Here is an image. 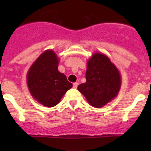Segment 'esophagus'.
Returning a JSON list of instances; mask_svg holds the SVG:
<instances>
[{
	"label": "esophagus",
	"instance_id": "34e87169",
	"mask_svg": "<svg viewBox=\"0 0 151 151\" xmlns=\"http://www.w3.org/2000/svg\"><path fill=\"white\" fill-rule=\"evenodd\" d=\"M78 85V82H75V83H73V88H77Z\"/></svg>",
	"mask_w": 151,
	"mask_h": 151
}]
</instances>
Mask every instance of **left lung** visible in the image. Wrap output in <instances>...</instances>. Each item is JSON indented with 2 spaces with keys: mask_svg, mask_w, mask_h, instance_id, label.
Listing matches in <instances>:
<instances>
[{
  "mask_svg": "<svg viewBox=\"0 0 151 151\" xmlns=\"http://www.w3.org/2000/svg\"><path fill=\"white\" fill-rule=\"evenodd\" d=\"M86 82L78 86L89 104L101 108L114 99L120 90L122 78L119 69L109 57L94 53L87 62Z\"/></svg>",
  "mask_w": 151,
  "mask_h": 151,
  "instance_id": "1",
  "label": "left lung"
}]
</instances>
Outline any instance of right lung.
Segmentation results:
<instances>
[{"label":"right lung","mask_w":151,"mask_h":151,"mask_svg":"<svg viewBox=\"0 0 151 151\" xmlns=\"http://www.w3.org/2000/svg\"><path fill=\"white\" fill-rule=\"evenodd\" d=\"M59 58L53 50L43 52L29 68L27 85L34 99L47 107L59 104L63 96L73 87L63 73L58 71Z\"/></svg>","instance_id":"1"}]
</instances>
